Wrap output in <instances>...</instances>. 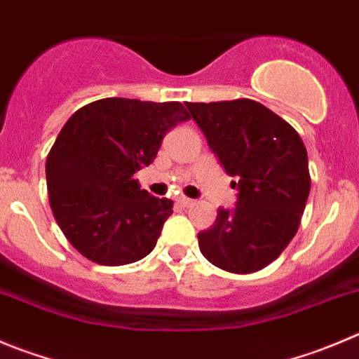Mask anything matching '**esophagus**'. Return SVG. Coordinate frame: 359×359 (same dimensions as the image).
Here are the masks:
<instances>
[{
    "label": "esophagus",
    "instance_id": "esophagus-1",
    "mask_svg": "<svg viewBox=\"0 0 359 359\" xmlns=\"http://www.w3.org/2000/svg\"><path fill=\"white\" fill-rule=\"evenodd\" d=\"M176 204H177V206H182V208H189V206H192L194 201L189 199V197H177Z\"/></svg>",
    "mask_w": 359,
    "mask_h": 359
}]
</instances>
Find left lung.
<instances>
[{
	"mask_svg": "<svg viewBox=\"0 0 359 359\" xmlns=\"http://www.w3.org/2000/svg\"><path fill=\"white\" fill-rule=\"evenodd\" d=\"M187 107L240 189L236 208H218L213 227L197 234L201 252L224 271H259L298 233L310 194L305 144L285 119L250 98Z\"/></svg>",
	"mask_w": 359,
	"mask_h": 359,
	"instance_id": "left-lung-1",
	"label": "left lung"
}]
</instances>
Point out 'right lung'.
<instances>
[{
	"label": "right lung",
	"mask_w": 359,
	"mask_h": 359,
	"mask_svg": "<svg viewBox=\"0 0 359 359\" xmlns=\"http://www.w3.org/2000/svg\"><path fill=\"white\" fill-rule=\"evenodd\" d=\"M190 119L180 102L102 98L77 109L46 162L49 203L75 250L102 266L141 261L155 248L172 201L141 190L134 174L162 139Z\"/></svg>",
	"instance_id": "add662e5"
}]
</instances>
